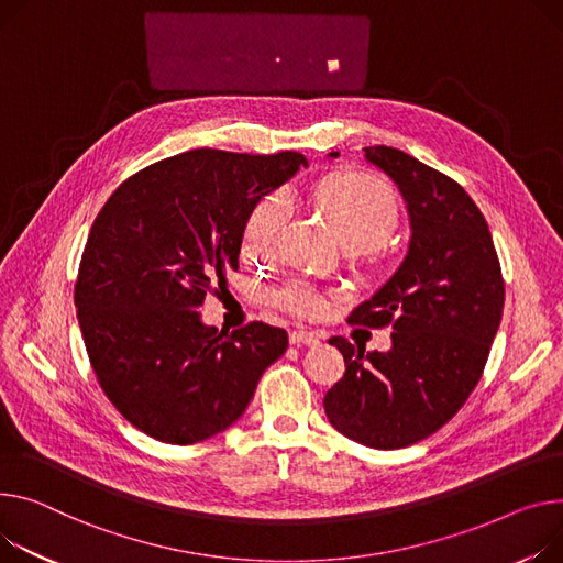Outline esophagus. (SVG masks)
Here are the masks:
<instances>
[{
	"instance_id": "esophagus-1",
	"label": "esophagus",
	"mask_w": 563,
	"mask_h": 563,
	"mask_svg": "<svg viewBox=\"0 0 563 563\" xmlns=\"http://www.w3.org/2000/svg\"><path fill=\"white\" fill-rule=\"evenodd\" d=\"M289 342L294 346H317L321 342V334L308 332V330H294V332H289Z\"/></svg>"
}]
</instances>
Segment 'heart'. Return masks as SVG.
<instances>
[{
    "mask_svg": "<svg viewBox=\"0 0 563 563\" xmlns=\"http://www.w3.org/2000/svg\"><path fill=\"white\" fill-rule=\"evenodd\" d=\"M319 206L351 249H368L385 242L398 221V206L389 187L371 174L349 172L325 180L317 190ZM289 219L285 197L260 201L246 217L242 251L249 257L272 260ZM272 303L298 319H317L328 308V291L312 280L291 278L269 294Z\"/></svg>",
    "mask_w": 563,
    "mask_h": 563,
    "instance_id": "obj_1",
    "label": "heart"
}]
</instances>
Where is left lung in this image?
Segmentation results:
<instances>
[{"label":"left lung","mask_w":563,"mask_h":563,"mask_svg":"<svg viewBox=\"0 0 563 563\" xmlns=\"http://www.w3.org/2000/svg\"><path fill=\"white\" fill-rule=\"evenodd\" d=\"M364 152L398 183L411 238L396 274L349 317L391 328V351L364 353L332 336L346 373L323 407L344 437L396 451L434 434L468 400L503 319L505 280L486 219L457 180L394 146Z\"/></svg>","instance_id":"8db88e82"}]
</instances>
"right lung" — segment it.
I'll return each instance as SVG.
<instances>
[{
    "label": "right lung",
    "instance_id": "obj_1",
    "mask_svg": "<svg viewBox=\"0 0 563 563\" xmlns=\"http://www.w3.org/2000/svg\"><path fill=\"white\" fill-rule=\"evenodd\" d=\"M298 165L296 152L192 148L135 172L97 212L74 303L97 383L144 434L187 445L227 430L287 351L283 328L223 334L197 308L238 272L260 197Z\"/></svg>",
    "mask_w": 563,
    "mask_h": 563
}]
</instances>
